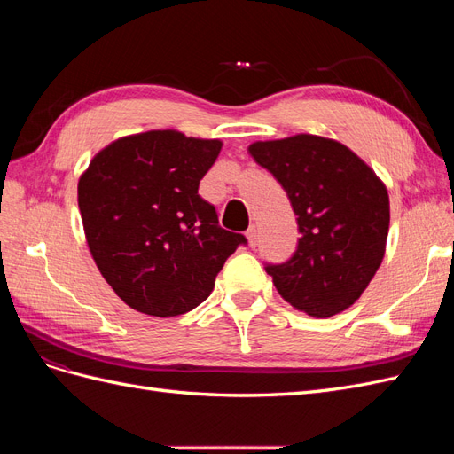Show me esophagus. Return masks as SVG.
I'll use <instances>...</instances> for the list:
<instances>
[{"mask_svg":"<svg viewBox=\"0 0 454 454\" xmlns=\"http://www.w3.org/2000/svg\"><path fill=\"white\" fill-rule=\"evenodd\" d=\"M246 239H248V244L252 246V248H255V246H257V229L254 225L248 231H246Z\"/></svg>","mask_w":454,"mask_h":454,"instance_id":"esophagus-1","label":"esophagus"}]
</instances>
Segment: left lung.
I'll return each mask as SVG.
<instances>
[{
	"mask_svg": "<svg viewBox=\"0 0 454 454\" xmlns=\"http://www.w3.org/2000/svg\"><path fill=\"white\" fill-rule=\"evenodd\" d=\"M248 151L284 187L301 232L294 257L267 267L272 284L295 310L314 318L347 310L387 252V185L352 149L324 136L254 142Z\"/></svg>",
	"mask_w": 454,
	"mask_h": 454,
	"instance_id": "obj_1",
	"label": "left lung"
}]
</instances>
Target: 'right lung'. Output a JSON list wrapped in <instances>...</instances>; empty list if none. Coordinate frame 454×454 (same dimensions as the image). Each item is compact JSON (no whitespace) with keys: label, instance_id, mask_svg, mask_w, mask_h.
Returning <instances> with one entry per match:
<instances>
[{"label":"right lung","instance_id":"add662e5","mask_svg":"<svg viewBox=\"0 0 454 454\" xmlns=\"http://www.w3.org/2000/svg\"><path fill=\"white\" fill-rule=\"evenodd\" d=\"M222 140L177 130L122 136L81 174L77 202L96 267L125 303L168 318L199 307L244 244L199 195Z\"/></svg>","mask_w":454,"mask_h":454}]
</instances>
